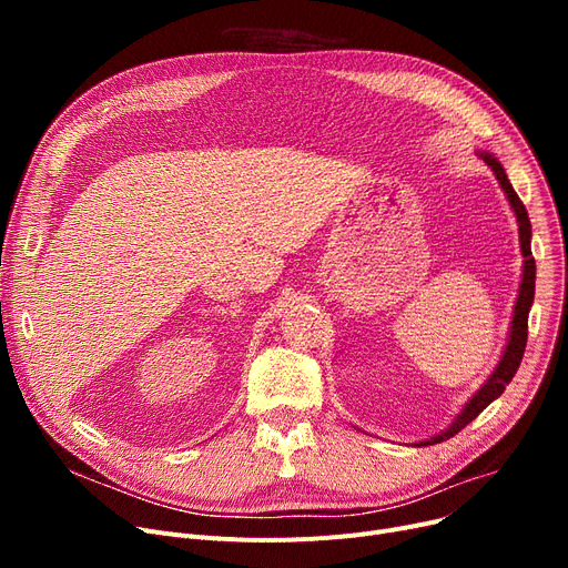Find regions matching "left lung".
Returning <instances> with one entry per match:
<instances>
[{
  "label": "left lung",
  "mask_w": 568,
  "mask_h": 568,
  "mask_svg": "<svg viewBox=\"0 0 568 568\" xmlns=\"http://www.w3.org/2000/svg\"><path fill=\"white\" fill-rule=\"evenodd\" d=\"M481 159L493 168L497 182L501 184L506 197H509V204L514 206L516 219H518V232H520V248H523V257H525V268H523V283H520V294H518V302L514 308V322H511V334H509V343H506V349L501 354V359L495 368V373L488 377V382L481 386L479 392H476L469 403L463 407V412L458 414V419L446 428L442 435L430 437L428 442H422L419 446H428V444H437L449 439L454 435H458L469 422H474L476 416H479L495 398L501 396V392L506 389V384H509L523 362V354H525V345H527V317H529V308L534 302V281H536V262L531 257V248H529V239H531V223L527 216V209L520 202L518 193L514 191L511 182L506 179V172L501 168V163L490 156V154H481Z\"/></svg>",
  "instance_id": "obj_1"
}]
</instances>
